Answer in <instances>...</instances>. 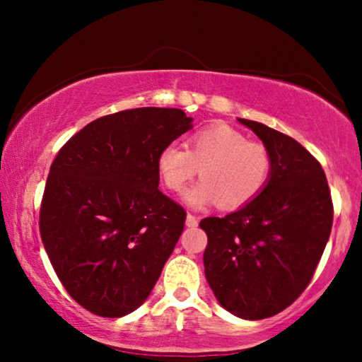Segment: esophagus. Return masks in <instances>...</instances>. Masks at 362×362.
<instances>
[{"instance_id":"esophagus-1","label":"esophagus","mask_w":362,"mask_h":362,"mask_svg":"<svg viewBox=\"0 0 362 362\" xmlns=\"http://www.w3.org/2000/svg\"><path fill=\"white\" fill-rule=\"evenodd\" d=\"M185 223H187V226H189V228H195L199 224V218H197V216H194V214H187Z\"/></svg>"}]
</instances>
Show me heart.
I'll list each match as a JSON object with an SVG mask.
<instances>
[{
	"label": "heart",
	"mask_w": 362,
	"mask_h": 362,
	"mask_svg": "<svg viewBox=\"0 0 362 362\" xmlns=\"http://www.w3.org/2000/svg\"><path fill=\"white\" fill-rule=\"evenodd\" d=\"M201 173L202 180L185 192L192 206L218 202L223 209L250 204L269 184L272 156L259 141L226 124H214L194 132L185 148L170 143L158 155V173L165 187L178 192Z\"/></svg>",
	"instance_id": "obj_1"
}]
</instances>
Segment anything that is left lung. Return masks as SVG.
I'll use <instances>...</instances> for the list:
<instances>
[{"label":"left lung","instance_id":"1","mask_svg":"<svg viewBox=\"0 0 362 362\" xmlns=\"http://www.w3.org/2000/svg\"><path fill=\"white\" fill-rule=\"evenodd\" d=\"M272 156L269 184L224 218H204L206 279L223 308L245 320L274 317L308 288L334 221L322 165L296 139L240 119Z\"/></svg>","mask_w":362,"mask_h":362}]
</instances>
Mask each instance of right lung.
I'll return each mask as SVG.
<instances>
[{
    "label": "right lung",
    "instance_id": "add662e5",
    "mask_svg": "<svg viewBox=\"0 0 362 362\" xmlns=\"http://www.w3.org/2000/svg\"><path fill=\"white\" fill-rule=\"evenodd\" d=\"M190 122L180 109L120 110L83 127L54 158L40 236L61 284L93 315L139 308L172 255L187 213L158 189V155Z\"/></svg>",
    "mask_w": 362,
    "mask_h": 362
}]
</instances>
